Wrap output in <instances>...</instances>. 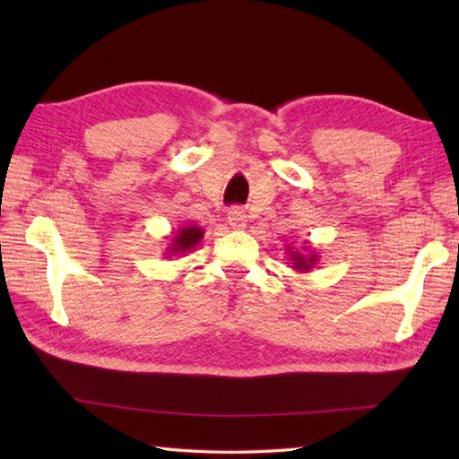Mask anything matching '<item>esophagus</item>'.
<instances>
[{"label":"esophagus","mask_w":459,"mask_h":459,"mask_svg":"<svg viewBox=\"0 0 459 459\" xmlns=\"http://www.w3.org/2000/svg\"><path fill=\"white\" fill-rule=\"evenodd\" d=\"M229 224H230V229H235V230L247 229V214H245V211L238 209V207L230 209L229 211Z\"/></svg>","instance_id":"obj_1"}]
</instances>
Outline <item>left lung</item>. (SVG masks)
Segmentation results:
<instances>
[{
  "instance_id": "8db88e82",
  "label": "left lung",
  "mask_w": 459,
  "mask_h": 459,
  "mask_svg": "<svg viewBox=\"0 0 459 459\" xmlns=\"http://www.w3.org/2000/svg\"><path fill=\"white\" fill-rule=\"evenodd\" d=\"M286 250L290 255L288 264H291V268H294L296 272H309L311 268L317 264V260H319V255L311 247L306 248L307 252H299V250H294V247L288 245Z\"/></svg>"
}]
</instances>
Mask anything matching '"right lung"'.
<instances>
[{
	"label": "right lung",
	"mask_w": 459,
	"mask_h": 459,
	"mask_svg": "<svg viewBox=\"0 0 459 459\" xmlns=\"http://www.w3.org/2000/svg\"><path fill=\"white\" fill-rule=\"evenodd\" d=\"M204 230L197 224H187V227H181L178 232H173L171 242H169V248L163 252L165 256H179L185 255V252L193 250L195 247L199 245L203 240Z\"/></svg>",
	"instance_id": "add662e5"
}]
</instances>
